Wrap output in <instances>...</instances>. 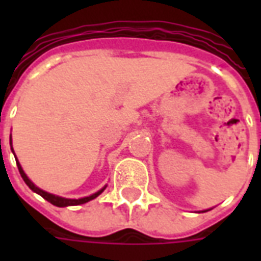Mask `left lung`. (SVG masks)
I'll use <instances>...</instances> for the list:
<instances>
[{"mask_svg": "<svg viewBox=\"0 0 261 261\" xmlns=\"http://www.w3.org/2000/svg\"><path fill=\"white\" fill-rule=\"evenodd\" d=\"M205 211H208V210H205Z\"/></svg>", "mask_w": 261, "mask_h": 261, "instance_id": "left-lung-1", "label": "left lung"}]
</instances>
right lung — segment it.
Returning <instances> with one entry per match:
<instances>
[{
    "mask_svg": "<svg viewBox=\"0 0 261 261\" xmlns=\"http://www.w3.org/2000/svg\"><path fill=\"white\" fill-rule=\"evenodd\" d=\"M11 151L14 152V148H12V137H11ZM16 165H18V169H19V173L20 176H22V179L25 180V183L29 186V189H31L32 192L37 193L39 196H42L44 200H47L48 202H51V204L56 205V207H68V205H80V204H85V202L91 201V200H93V198H96L99 194H102L103 190L106 189V186L102 187L99 192L93 193V194H91V196H88V197H82V198H65V197L56 196V194H51V193H47V192H44V190H42V189H39V187H37L36 185H35V183H33L28 176H26V173L23 172V169H22V166H20V164L18 162V159H16Z\"/></svg>",
    "mask_w": 261,
    "mask_h": 261,
    "instance_id": "right-lung-1",
    "label": "right lung"
}]
</instances>
